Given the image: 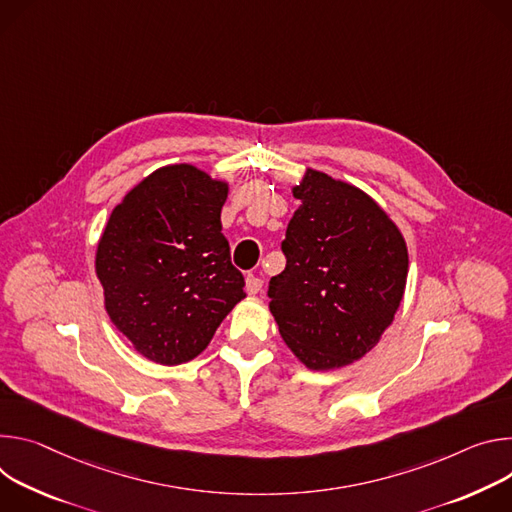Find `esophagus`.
<instances>
[{
	"mask_svg": "<svg viewBox=\"0 0 512 512\" xmlns=\"http://www.w3.org/2000/svg\"><path fill=\"white\" fill-rule=\"evenodd\" d=\"M262 278H258L256 274H248L246 276V291L250 293V295H258L260 291H262Z\"/></svg>",
	"mask_w": 512,
	"mask_h": 512,
	"instance_id": "34e87169",
	"label": "esophagus"
}]
</instances>
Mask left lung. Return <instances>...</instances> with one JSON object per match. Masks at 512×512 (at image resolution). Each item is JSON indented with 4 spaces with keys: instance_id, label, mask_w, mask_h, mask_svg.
Instances as JSON below:
<instances>
[{
    "instance_id": "obj_1",
    "label": "left lung",
    "mask_w": 512,
    "mask_h": 512,
    "mask_svg": "<svg viewBox=\"0 0 512 512\" xmlns=\"http://www.w3.org/2000/svg\"><path fill=\"white\" fill-rule=\"evenodd\" d=\"M301 207L280 248L287 266L270 278V311L311 370L342 368L370 352L405 293L407 244L360 189L307 170Z\"/></svg>"
}]
</instances>
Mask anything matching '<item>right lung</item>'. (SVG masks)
Masks as SVG:
<instances>
[{
	"mask_svg": "<svg viewBox=\"0 0 512 512\" xmlns=\"http://www.w3.org/2000/svg\"><path fill=\"white\" fill-rule=\"evenodd\" d=\"M227 185L191 164L154 170L111 211L95 270L105 309L148 360L199 356L244 295L221 234Z\"/></svg>",
	"mask_w": 512,
	"mask_h": 512,
	"instance_id": "right-lung-1",
	"label": "right lung"
}]
</instances>
